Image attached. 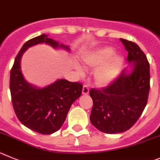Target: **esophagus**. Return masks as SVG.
Listing matches in <instances>:
<instances>
[{
    "label": "esophagus",
    "mask_w": 160,
    "mask_h": 160,
    "mask_svg": "<svg viewBox=\"0 0 160 160\" xmlns=\"http://www.w3.org/2000/svg\"><path fill=\"white\" fill-rule=\"evenodd\" d=\"M82 93L83 95H88L89 93V88L88 85H84L83 87V90H82Z\"/></svg>",
    "instance_id": "obj_1"
}]
</instances>
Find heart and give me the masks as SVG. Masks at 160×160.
<instances>
[{"instance_id":"b5f03b06","label":"heart","mask_w":160,"mask_h":160,"mask_svg":"<svg viewBox=\"0 0 160 160\" xmlns=\"http://www.w3.org/2000/svg\"><path fill=\"white\" fill-rule=\"evenodd\" d=\"M114 54L112 48H106L96 55H92L84 59V63L91 67H98L108 61ZM123 59L116 57L112 59L106 65L100 68L95 73V80L100 86L108 85L116 79L121 70Z\"/></svg>"}]
</instances>
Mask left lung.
<instances>
[{
    "instance_id": "left-lung-1",
    "label": "left lung",
    "mask_w": 160,
    "mask_h": 160,
    "mask_svg": "<svg viewBox=\"0 0 160 160\" xmlns=\"http://www.w3.org/2000/svg\"><path fill=\"white\" fill-rule=\"evenodd\" d=\"M128 51L133 70L126 69L101 89L89 92L93 100L90 120L98 130L104 133H121L130 129L143 113L150 90V64L136 43L119 39Z\"/></svg>"
}]
</instances>
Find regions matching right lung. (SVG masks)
Listing matches in <instances>:
<instances>
[{"mask_svg": "<svg viewBox=\"0 0 160 160\" xmlns=\"http://www.w3.org/2000/svg\"><path fill=\"white\" fill-rule=\"evenodd\" d=\"M45 43L53 48L60 45L44 34L34 37L24 44L16 57L10 72V92L17 117L27 128L36 132L48 135L62 126L71 105L82 93L83 84L79 82L59 80L44 88H37L24 80L20 61L26 49L35 44Z\"/></svg>", "mask_w": 160, "mask_h": 160, "instance_id": "right-lung-1", "label": "right lung"}]
</instances>
